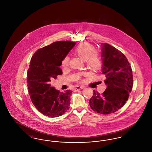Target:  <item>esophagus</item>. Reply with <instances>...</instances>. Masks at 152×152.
I'll use <instances>...</instances> for the list:
<instances>
[{"instance_id":"esophagus-1","label":"esophagus","mask_w":152,"mask_h":152,"mask_svg":"<svg viewBox=\"0 0 152 152\" xmlns=\"http://www.w3.org/2000/svg\"><path fill=\"white\" fill-rule=\"evenodd\" d=\"M83 88H84V86H77V87L75 88V91H79L80 89H83Z\"/></svg>"}]
</instances>
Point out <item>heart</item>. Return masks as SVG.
<instances>
[{"instance_id":"b5f03b06","label":"heart","mask_w":152,"mask_h":152,"mask_svg":"<svg viewBox=\"0 0 152 152\" xmlns=\"http://www.w3.org/2000/svg\"><path fill=\"white\" fill-rule=\"evenodd\" d=\"M75 53L86 60L88 67L92 70L99 69L101 65L100 58L97 53L96 52V48L94 45L89 43H83L79 44L75 50ZM69 58L65 56L61 61V66L66 68L69 65Z\"/></svg>"}]
</instances>
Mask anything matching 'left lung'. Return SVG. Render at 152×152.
Returning <instances> with one entry per match:
<instances>
[{"label": "left lung", "instance_id": "obj_1", "mask_svg": "<svg viewBox=\"0 0 152 152\" xmlns=\"http://www.w3.org/2000/svg\"><path fill=\"white\" fill-rule=\"evenodd\" d=\"M102 73L105 75V91L99 94L94 91L89 100L91 109L102 115L112 113L128 100L133 84L132 69L123 53L107 43H102Z\"/></svg>", "mask_w": 152, "mask_h": 152}]
</instances>
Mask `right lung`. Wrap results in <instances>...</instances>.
<instances>
[{"instance_id": "right-lung-1", "label": "right lung", "mask_w": 152, "mask_h": 152, "mask_svg": "<svg viewBox=\"0 0 152 152\" xmlns=\"http://www.w3.org/2000/svg\"><path fill=\"white\" fill-rule=\"evenodd\" d=\"M76 44L59 41L37 50L32 56L27 72V83L30 99L44 116H61L69 108L72 91L60 92L51 87V81L62 74L61 61Z\"/></svg>"}]
</instances>
